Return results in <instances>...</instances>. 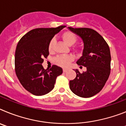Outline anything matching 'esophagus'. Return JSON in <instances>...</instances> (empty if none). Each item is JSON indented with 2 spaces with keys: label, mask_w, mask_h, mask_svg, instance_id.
Returning a JSON list of instances; mask_svg holds the SVG:
<instances>
[{
  "label": "esophagus",
  "mask_w": 126,
  "mask_h": 126,
  "mask_svg": "<svg viewBox=\"0 0 126 126\" xmlns=\"http://www.w3.org/2000/svg\"><path fill=\"white\" fill-rule=\"evenodd\" d=\"M67 71V69H63V72H64V73H66Z\"/></svg>",
  "instance_id": "esophagus-1"
}]
</instances>
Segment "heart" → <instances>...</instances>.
I'll list each match as a JSON object with an SVG mask.
<instances>
[{"instance_id": "1", "label": "heart", "mask_w": 126, "mask_h": 126, "mask_svg": "<svg viewBox=\"0 0 126 126\" xmlns=\"http://www.w3.org/2000/svg\"><path fill=\"white\" fill-rule=\"evenodd\" d=\"M62 38L63 39L64 42L66 43L67 45L69 46L74 45V43L76 42L77 38L75 34L72 32H66L62 35ZM53 40L50 41L48 45V50L49 51H51L53 48ZM73 60V57L71 55H61L58 56L57 57L55 58V61L59 65H61L64 67H67L69 64L70 62Z\"/></svg>"}]
</instances>
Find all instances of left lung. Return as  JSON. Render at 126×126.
Instances as JSON below:
<instances>
[{
    "instance_id": "obj_1",
    "label": "left lung",
    "mask_w": 126,
    "mask_h": 126,
    "mask_svg": "<svg viewBox=\"0 0 126 126\" xmlns=\"http://www.w3.org/2000/svg\"><path fill=\"white\" fill-rule=\"evenodd\" d=\"M68 29L83 40L82 56L76 63L86 67V71L82 74L78 69H74L76 77L69 81V88L80 97H92L102 90L110 73V48L104 38L93 29L71 27Z\"/></svg>"
}]
</instances>
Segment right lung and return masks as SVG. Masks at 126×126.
Listing matches in <instances>:
<instances>
[{
  "instance_id": "1",
  "label": "right lung",
  "mask_w": 126,
  "mask_h": 126,
  "mask_svg": "<svg viewBox=\"0 0 126 126\" xmlns=\"http://www.w3.org/2000/svg\"><path fill=\"white\" fill-rule=\"evenodd\" d=\"M65 26L50 28H36L28 32L17 43L15 52V71L19 81L28 92L42 96L54 88L57 77L62 69L53 65L45 69L43 57L49 55L51 40Z\"/></svg>"
}]
</instances>
